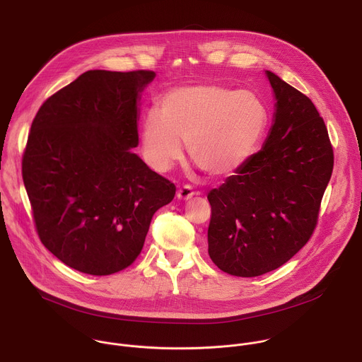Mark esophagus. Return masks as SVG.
<instances>
[{
    "label": "esophagus",
    "instance_id": "obj_1",
    "mask_svg": "<svg viewBox=\"0 0 362 362\" xmlns=\"http://www.w3.org/2000/svg\"><path fill=\"white\" fill-rule=\"evenodd\" d=\"M193 192H192V189L189 187V186H183V187H179V190H177V193H176V197L179 199V200H190L192 197H193Z\"/></svg>",
    "mask_w": 362,
    "mask_h": 362
}]
</instances>
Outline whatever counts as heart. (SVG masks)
I'll use <instances>...</instances> for the list:
<instances>
[{"instance_id": "obj_1", "label": "heart", "mask_w": 362, "mask_h": 362, "mask_svg": "<svg viewBox=\"0 0 362 362\" xmlns=\"http://www.w3.org/2000/svg\"><path fill=\"white\" fill-rule=\"evenodd\" d=\"M267 126L268 109L253 91L216 84L177 87L165 94L159 115H146L141 148L147 163L165 173L183 159L187 146L196 166L225 179L249 162Z\"/></svg>"}]
</instances>
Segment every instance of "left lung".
<instances>
[{"mask_svg": "<svg viewBox=\"0 0 362 362\" xmlns=\"http://www.w3.org/2000/svg\"><path fill=\"white\" fill-rule=\"evenodd\" d=\"M275 97L262 148L208 194L209 256L242 278L271 272L311 238L334 168L328 130L314 103L267 70Z\"/></svg>", "mask_w": 362, "mask_h": 362, "instance_id": "left-lung-1", "label": "left lung"}]
</instances>
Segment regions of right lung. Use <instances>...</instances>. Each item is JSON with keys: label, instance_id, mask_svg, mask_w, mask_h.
<instances>
[{"label": "right lung", "instance_id": "right-lung-1", "mask_svg": "<svg viewBox=\"0 0 362 362\" xmlns=\"http://www.w3.org/2000/svg\"><path fill=\"white\" fill-rule=\"evenodd\" d=\"M156 73L90 70L45 100L28 134L23 180L42 245L83 274L134 262L153 215L176 187L133 153L143 90Z\"/></svg>", "mask_w": 362, "mask_h": 362}]
</instances>
